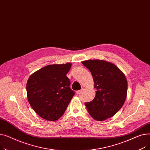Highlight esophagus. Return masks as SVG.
Segmentation results:
<instances>
[{"label":"esophagus","instance_id":"34e87169","mask_svg":"<svg viewBox=\"0 0 150 150\" xmlns=\"http://www.w3.org/2000/svg\"><path fill=\"white\" fill-rule=\"evenodd\" d=\"M83 91V89H81V90H80V91H77L76 92V94H79V93H80Z\"/></svg>","mask_w":150,"mask_h":150}]
</instances>
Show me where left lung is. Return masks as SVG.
I'll list each match as a JSON object with an SVG mask.
<instances>
[{
	"label": "left lung",
	"mask_w": 150,
	"mask_h": 150,
	"mask_svg": "<svg viewBox=\"0 0 150 150\" xmlns=\"http://www.w3.org/2000/svg\"><path fill=\"white\" fill-rule=\"evenodd\" d=\"M82 64L90 70L97 89L95 98L85 103L88 112L97 121L109 119L125 103L128 89L127 78L115 65L104 60H87Z\"/></svg>",
	"instance_id": "8db88e82"
}]
</instances>
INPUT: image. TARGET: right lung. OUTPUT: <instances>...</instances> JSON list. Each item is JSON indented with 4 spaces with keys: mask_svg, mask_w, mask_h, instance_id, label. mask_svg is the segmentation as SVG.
Instances as JSON below:
<instances>
[{
    "mask_svg": "<svg viewBox=\"0 0 150 150\" xmlns=\"http://www.w3.org/2000/svg\"><path fill=\"white\" fill-rule=\"evenodd\" d=\"M71 66V63L49 65L29 77L26 88L28 102L44 119H59L75 95L66 76Z\"/></svg>",
    "mask_w": 150,
    "mask_h": 150,
    "instance_id": "right-lung-1",
    "label": "right lung"
}]
</instances>
